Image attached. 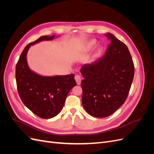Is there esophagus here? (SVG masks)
I'll list each match as a JSON object with an SVG mask.
<instances>
[{
    "label": "esophagus",
    "instance_id": "esophagus-1",
    "mask_svg": "<svg viewBox=\"0 0 154 154\" xmlns=\"http://www.w3.org/2000/svg\"><path fill=\"white\" fill-rule=\"evenodd\" d=\"M74 78H75V80L76 82V83L78 85H80L81 84V82H82V77L80 75V74H76V75L75 76V77H74Z\"/></svg>",
    "mask_w": 154,
    "mask_h": 154
}]
</instances>
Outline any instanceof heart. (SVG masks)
<instances>
[{"instance_id":"obj_1","label":"heart","mask_w":154,"mask_h":154,"mask_svg":"<svg viewBox=\"0 0 154 154\" xmlns=\"http://www.w3.org/2000/svg\"><path fill=\"white\" fill-rule=\"evenodd\" d=\"M96 42L95 40L88 41V42L85 44L83 46V48H82L83 51H84V52H87V51H91V49H92L94 48V46L96 45Z\"/></svg>"}]
</instances>
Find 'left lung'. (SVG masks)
I'll list each match as a JSON object with an SVG mask.
<instances>
[{"label": "left lung", "mask_w": 154, "mask_h": 154, "mask_svg": "<svg viewBox=\"0 0 154 154\" xmlns=\"http://www.w3.org/2000/svg\"><path fill=\"white\" fill-rule=\"evenodd\" d=\"M106 36L110 44L103 57L81 69L82 104L96 118L112 114L125 103L134 76L127 46L110 32Z\"/></svg>", "instance_id": "1"}]
</instances>
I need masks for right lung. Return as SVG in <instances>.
<instances>
[{
	"label": "right lung",
	"mask_w": 154,
	"mask_h": 154,
	"mask_svg": "<svg viewBox=\"0 0 154 154\" xmlns=\"http://www.w3.org/2000/svg\"><path fill=\"white\" fill-rule=\"evenodd\" d=\"M55 36H42L27 45L16 65L15 77L18 94L23 103L38 117L50 119L63 109L69 92L76 85L74 74L41 76L31 71L27 62L30 47L42 41L52 40Z\"/></svg>",
	"instance_id": "obj_1"
}]
</instances>
